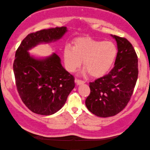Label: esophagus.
Listing matches in <instances>:
<instances>
[{
    "instance_id": "34e87169",
    "label": "esophagus",
    "mask_w": 150,
    "mask_h": 150,
    "mask_svg": "<svg viewBox=\"0 0 150 150\" xmlns=\"http://www.w3.org/2000/svg\"><path fill=\"white\" fill-rule=\"evenodd\" d=\"M75 81L77 85H81V84H83L85 82L81 80V79H75Z\"/></svg>"
}]
</instances>
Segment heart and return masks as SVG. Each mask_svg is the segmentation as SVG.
Masks as SVG:
<instances>
[{"mask_svg":"<svg viewBox=\"0 0 150 150\" xmlns=\"http://www.w3.org/2000/svg\"><path fill=\"white\" fill-rule=\"evenodd\" d=\"M72 45L63 51L65 67L70 72L75 71L82 60L83 67L91 76H102L110 69L117 57V47L111 41L80 38Z\"/></svg>","mask_w":150,"mask_h":150,"instance_id":"b5f03b06","label":"heart"}]
</instances>
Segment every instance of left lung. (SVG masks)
<instances>
[{"mask_svg":"<svg viewBox=\"0 0 150 150\" xmlns=\"http://www.w3.org/2000/svg\"><path fill=\"white\" fill-rule=\"evenodd\" d=\"M112 37L118 50L115 66L108 74L89 83L91 93L85 102L89 111L101 117L114 116L125 108L138 76V59L132 44L125 38Z\"/></svg>","mask_w":150,"mask_h":150,"instance_id":"left-lung-1","label":"left lung"}]
</instances>
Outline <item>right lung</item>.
Instances as JSON below:
<instances>
[{"label": "right lung", "mask_w": 150, "mask_h": 150, "mask_svg": "<svg viewBox=\"0 0 150 150\" xmlns=\"http://www.w3.org/2000/svg\"><path fill=\"white\" fill-rule=\"evenodd\" d=\"M67 31V27H57L30 33L16 52L13 71L17 90L25 105L35 113L50 115L60 110L74 88V77L64 69L56 54L37 59L28 51L40 43L56 41Z\"/></svg>", "instance_id": "1"}]
</instances>
